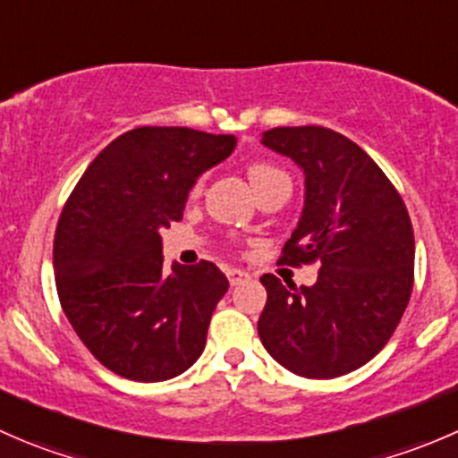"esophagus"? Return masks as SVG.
Here are the masks:
<instances>
[{"label":"esophagus","mask_w":458,"mask_h":458,"mask_svg":"<svg viewBox=\"0 0 458 458\" xmlns=\"http://www.w3.org/2000/svg\"><path fill=\"white\" fill-rule=\"evenodd\" d=\"M225 276H228L230 285H239L243 284V281L250 279V275H248L246 270H239V267H228V270H225Z\"/></svg>","instance_id":"1"}]
</instances>
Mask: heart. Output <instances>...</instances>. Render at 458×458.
<instances>
[{"instance_id": "1", "label": "heart", "mask_w": 458, "mask_h": 458, "mask_svg": "<svg viewBox=\"0 0 458 458\" xmlns=\"http://www.w3.org/2000/svg\"><path fill=\"white\" fill-rule=\"evenodd\" d=\"M248 179H250L252 188L257 186H263V183L267 182H275V179H288L285 177V173L281 168H276V165H270V164H252L250 168H248ZM203 191V179H197L195 186H192L191 195L197 197L201 195Z\"/></svg>"}]
</instances>
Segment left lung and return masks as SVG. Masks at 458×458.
<instances>
[{
  "mask_svg": "<svg viewBox=\"0 0 458 458\" xmlns=\"http://www.w3.org/2000/svg\"><path fill=\"white\" fill-rule=\"evenodd\" d=\"M261 141L306 174V206L281 261L321 267L317 284L301 288L261 276L267 301L259 339L299 377H341L381 352L408 308L414 285L408 208L372 157L330 128H272Z\"/></svg>",
  "mask_w": 458,
  "mask_h": 458,
  "instance_id": "obj_1",
  "label": "left lung"
}]
</instances>
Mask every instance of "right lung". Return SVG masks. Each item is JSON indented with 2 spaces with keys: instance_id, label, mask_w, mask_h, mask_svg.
Listing matches in <instances>:
<instances>
[{
  "instance_id": "obj_1",
  "label": "right lung",
  "mask_w": 458,
  "mask_h": 458,
  "mask_svg": "<svg viewBox=\"0 0 458 458\" xmlns=\"http://www.w3.org/2000/svg\"><path fill=\"white\" fill-rule=\"evenodd\" d=\"M234 146L233 135L135 128L95 157L68 197L53 246L59 303L110 372L155 383L201 357L228 279L210 261L165 270L159 230L182 219L197 177Z\"/></svg>"
}]
</instances>
